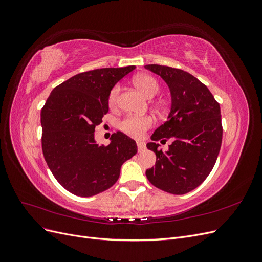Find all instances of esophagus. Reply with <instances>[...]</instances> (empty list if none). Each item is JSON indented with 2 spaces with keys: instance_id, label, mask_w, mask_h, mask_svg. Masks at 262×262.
<instances>
[{
  "instance_id": "34e87169",
  "label": "esophagus",
  "mask_w": 262,
  "mask_h": 262,
  "mask_svg": "<svg viewBox=\"0 0 262 262\" xmlns=\"http://www.w3.org/2000/svg\"><path fill=\"white\" fill-rule=\"evenodd\" d=\"M137 144H138V149H139V152H142V150H144V148H145V143H144V142L138 141V142H137Z\"/></svg>"
}]
</instances>
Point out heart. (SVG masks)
<instances>
[{
	"instance_id": "heart-1",
	"label": "heart",
	"mask_w": 262,
	"mask_h": 262,
	"mask_svg": "<svg viewBox=\"0 0 262 262\" xmlns=\"http://www.w3.org/2000/svg\"><path fill=\"white\" fill-rule=\"evenodd\" d=\"M134 84L147 98H153L160 93V85L154 77L149 75H139L134 78ZM120 92L119 86H115L109 94V105L117 104L118 95ZM153 124V119L149 116H128L119 122V129L133 138H140Z\"/></svg>"
}]
</instances>
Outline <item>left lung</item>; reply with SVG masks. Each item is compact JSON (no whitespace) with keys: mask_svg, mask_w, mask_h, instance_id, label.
Listing matches in <instances>:
<instances>
[{"mask_svg":"<svg viewBox=\"0 0 262 262\" xmlns=\"http://www.w3.org/2000/svg\"><path fill=\"white\" fill-rule=\"evenodd\" d=\"M168 85L171 97L167 121L152 134L147 148L156 155L146 169L149 182L172 194H185L200 186L214 167L222 144L219 102L203 83L184 70L158 64L144 67ZM172 138L163 152L157 141Z\"/></svg>","mask_w":262,"mask_h":262,"instance_id":"1","label":"left lung"}]
</instances>
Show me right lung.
I'll return each mask as SVG.
<instances>
[{"mask_svg":"<svg viewBox=\"0 0 262 262\" xmlns=\"http://www.w3.org/2000/svg\"><path fill=\"white\" fill-rule=\"evenodd\" d=\"M136 69L105 68L76 74L53 89L41 109L42 153L59 184L80 196L109 189L122 164L138 152L136 141L114 133L107 146L94 137L109 110L114 86Z\"/></svg>","mask_w":262,"mask_h":262,"instance_id":"obj_1","label":"right lung"}]
</instances>
